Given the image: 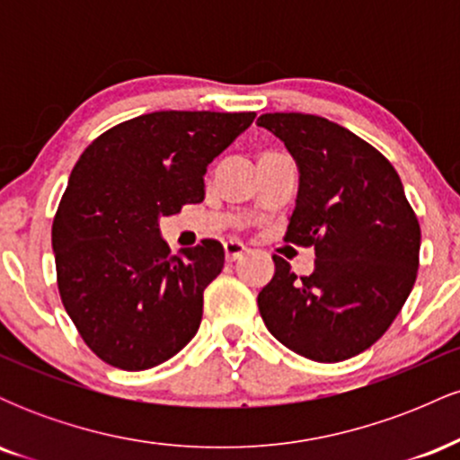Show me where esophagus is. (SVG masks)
Masks as SVG:
<instances>
[{
    "label": "esophagus",
    "instance_id": "obj_1",
    "mask_svg": "<svg viewBox=\"0 0 460 460\" xmlns=\"http://www.w3.org/2000/svg\"><path fill=\"white\" fill-rule=\"evenodd\" d=\"M246 252H248V248L242 244V242H237V240H226L225 242V257H226V261L240 260V257H244Z\"/></svg>",
    "mask_w": 460,
    "mask_h": 460
}]
</instances>
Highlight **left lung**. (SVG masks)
Segmentation results:
<instances>
[{"label": "left lung", "mask_w": 460, "mask_h": 460, "mask_svg": "<svg viewBox=\"0 0 460 460\" xmlns=\"http://www.w3.org/2000/svg\"><path fill=\"white\" fill-rule=\"evenodd\" d=\"M260 128L281 138L300 168L285 242L315 248L296 277L274 255L257 296L268 331L300 357L337 363L367 350L404 307L417 279L421 231L392 162L341 125L272 112Z\"/></svg>", "instance_id": "left-lung-1"}]
</instances>
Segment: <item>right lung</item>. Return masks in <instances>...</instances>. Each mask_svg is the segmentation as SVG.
Instances as JSON below:
<instances>
[{
    "instance_id": "1",
    "label": "right lung",
    "mask_w": 460,
    "mask_h": 460,
    "mask_svg": "<svg viewBox=\"0 0 460 460\" xmlns=\"http://www.w3.org/2000/svg\"><path fill=\"white\" fill-rule=\"evenodd\" d=\"M255 112H151L84 149L51 226L58 292L86 346L140 372L197 335L203 292L225 266L205 237L172 255L157 220L205 199L203 175Z\"/></svg>"
}]
</instances>
